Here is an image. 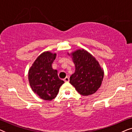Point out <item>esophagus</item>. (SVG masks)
<instances>
[{
	"mask_svg": "<svg viewBox=\"0 0 132 132\" xmlns=\"http://www.w3.org/2000/svg\"><path fill=\"white\" fill-rule=\"evenodd\" d=\"M64 81H65V82H69V80H70V79H69V77H65V78L64 79Z\"/></svg>",
	"mask_w": 132,
	"mask_h": 132,
	"instance_id": "obj_1",
	"label": "esophagus"
}]
</instances>
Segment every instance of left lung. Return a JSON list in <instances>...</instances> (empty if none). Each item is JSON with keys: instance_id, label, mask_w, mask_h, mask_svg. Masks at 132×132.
<instances>
[{"instance_id": "1", "label": "left lung", "mask_w": 132, "mask_h": 132, "mask_svg": "<svg viewBox=\"0 0 132 132\" xmlns=\"http://www.w3.org/2000/svg\"><path fill=\"white\" fill-rule=\"evenodd\" d=\"M75 72L70 76V83L80 94L88 96L94 94L102 85L104 70L98 61L84 48L71 53Z\"/></svg>"}]
</instances>
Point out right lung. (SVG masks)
<instances>
[{"mask_svg":"<svg viewBox=\"0 0 132 132\" xmlns=\"http://www.w3.org/2000/svg\"><path fill=\"white\" fill-rule=\"evenodd\" d=\"M56 53L43 52L35 59L28 72V79L32 91L39 98L51 101L58 93L64 82L59 78L57 71L52 68Z\"/></svg>","mask_w":132,"mask_h":132,"instance_id":"obj_1","label":"right lung"}]
</instances>
